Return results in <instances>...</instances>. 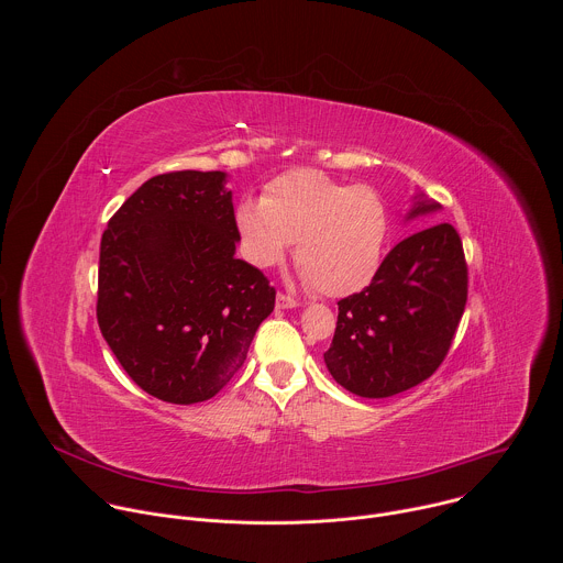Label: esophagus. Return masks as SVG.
Listing matches in <instances>:
<instances>
[{"mask_svg":"<svg viewBox=\"0 0 563 563\" xmlns=\"http://www.w3.org/2000/svg\"><path fill=\"white\" fill-rule=\"evenodd\" d=\"M294 307H298L296 298H291L287 294H278L276 296V309H294Z\"/></svg>","mask_w":563,"mask_h":563,"instance_id":"obj_1","label":"esophagus"}]
</instances>
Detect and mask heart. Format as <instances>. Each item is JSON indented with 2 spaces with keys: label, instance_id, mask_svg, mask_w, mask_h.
<instances>
[{
  "label": "heart",
  "instance_id": "b5f03b06",
  "mask_svg": "<svg viewBox=\"0 0 563 563\" xmlns=\"http://www.w3.org/2000/svg\"><path fill=\"white\" fill-rule=\"evenodd\" d=\"M235 227L245 258L269 269L296 240L300 276L325 296H350L376 276L387 243V209L369 187H350L316 169L276 176L265 198H243Z\"/></svg>",
  "mask_w": 563,
  "mask_h": 563
}]
</instances>
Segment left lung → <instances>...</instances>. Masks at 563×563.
<instances>
[{
    "instance_id": "left-lung-1",
    "label": "left lung",
    "mask_w": 563,
    "mask_h": 563,
    "mask_svg": "<svg viewBox=\"0 0 563 563\" xmlns=\"http://www.w3.org/2000/svg\"><path fill=\"white\" fill-rule=\"evenodd\" d=\"M441 211L421 191L406 222ZM467 300V267L456 229L437 222L385 256L372 283L339 300L334 380L363 398H387L430 378L443 363Z\"/></svg>"
}]
</instances>
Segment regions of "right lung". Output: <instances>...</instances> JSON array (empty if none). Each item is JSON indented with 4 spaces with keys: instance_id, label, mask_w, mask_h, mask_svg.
Instances as JSON below:
<instances>
[{
    "instance_id": "add662e5",
    "label": "right lung",
    "mask_w": 563,
    "mask_h": 563,
    "mask_svg": "<svg viewBox=\"0 0 563 563\" xmlns=\"http://www.w3.org/2000/svg\"><path fill=\"white\" fill-rule=\"evenodd\" d=\"M238 240L224 172L155 176L109 220L98 323L146 394L200 404L243 367L276 291L235 258Z\"/></svg>"
}]
</instances>
